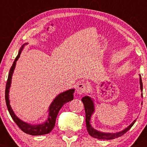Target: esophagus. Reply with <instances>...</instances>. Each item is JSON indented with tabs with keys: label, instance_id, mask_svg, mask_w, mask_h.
Segmentation results:
<instances>
[{
	"label": "esophagus",
	"instance_id": "obj_1",
	"mask_svg": "<svg viewBox=\"0 0 147 147\" xmlns=\"http://www.w3.org/2000/svg\"><path fill=\"white\" fill-rule=\"evenodd\" d=\"M87 90V87L85 83L80 82L78 84L76 89V92L78 94H82L83 93H85Z\"/></svg>",
	"mask_w": 147,
	"mask_h": 147
}]
</instances>
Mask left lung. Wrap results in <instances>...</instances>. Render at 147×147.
<instances>
[{
	"instance_id": "8db88e82",
	"label": "left lung",
	"mask_w": 147,
	"mask_h": 147,
	"mask_svg": "<svg viewBox=\"0 0 147 147\" xmlns=\"http://www.w3.org/2000/svg\"><path fill=\"white\" fill-rule=\"evenodd\" d=\"M139 78V82H140V89L141 91L142 92V89H143V85H142V78ZM142 97H143V94L142 92ZM82 101L84 104V110H85V115H86V127H87V129L88 133L90 134V136H92L94 138H97L99 139H113L115 138H117L122 136L123 134H125L127 131L131 129V127L134 125V124L135 123L136 119L130 124L129 126L127 127L126 129H124L122 131H119V132L116 133H106V132H102V131H97V130L94 129L92 127L91 124H90V119H91V117L92 115V114L94 112V105L93 100L89 96H85V97H82Z\"/></svg>"
}]
</instances>
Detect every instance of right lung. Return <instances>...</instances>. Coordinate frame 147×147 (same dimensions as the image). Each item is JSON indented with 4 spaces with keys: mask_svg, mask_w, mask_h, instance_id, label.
Here are the masks:
<instances>
[{
    "mask_svg": "<svg viewBox=\"0 0 147 147\" xmlns=\"http://www.w3.org/2000/svg\"><path fill=\"white\" fill-rule=\"evenodd\" d=\"M26 43L24 44L20 48V51H19L18 55L16 57V60L13 62V65L11 66L9 71V74H8V80H7L6 83V87H5V102H6L7 107H8V112H9L10 116H11L12 119L14 120L15 122L16 123L19 128L24 131L25 133L30 135L36 136V135H43V134H47L50 133V131L53 130L54 128L55 124L56 118H57L58 112L60 109H61L62 107L65 105L67 102L71 101L73 100L74 96L73 93L75 92V89H71V90H67V91L62 92L59 94L57 97L55 98L53 102L50 105V107H49V115L48 118L46 120L44 123L39 124H35V125H32V124H30L28 123L25 122V121H22L21 119H19L16 115H15L14 112L12 109L10 105V100H9V90L10 87V84H11V80L12 76H13V71H14L15 67H16V62L18 60L20 57V53H21L22 50L24 47Z\"/></svg>",
    "mask_w": 147,
    "mask_h": 147,
    "instance_id": "1",
    "label": "right lung"
}]
</instances>
